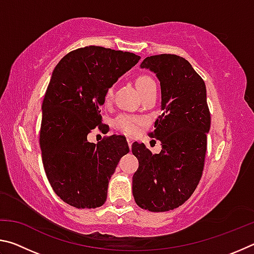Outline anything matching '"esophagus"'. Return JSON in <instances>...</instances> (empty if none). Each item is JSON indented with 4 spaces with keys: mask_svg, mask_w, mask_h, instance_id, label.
Returning <instances> with one entry per match:
<instances>
[{
    "mask_svg": "<svg viewBox=\"0 0 254 254\" xmlns=\"http://www.w3.org/2000/svg\"><path fill=\"white\" fill-rule=\"evenodd\" d=\"M127 141L128 148H130V150H131V148H132V143H133V140L131 139V137H127Z\"/></svg>",
    "mask_w": 254,
    "mask_h": 254,
    "instance_id": "34e87169",
    "label": "esophagus"
}]
</instances>
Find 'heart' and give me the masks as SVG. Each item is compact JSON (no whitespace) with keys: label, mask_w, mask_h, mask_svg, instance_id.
<instances>
[{"label":"heart","mask_w":254,"mask_h":254,"mask_svg":"<svg viewBox=\"0 0 254 254\" xmlns=\"http://www.w3.org/2000/svg\"><path fill=\"white\" fill-rule=\"evenodd\" d=\"M135 86L136 89L139 91L140 95L142 96L143 94L149 92L151 88L156 87V84L154 81L150 78L147 75H139L135 79ZM113 95V88L110 87L105 93V100L109 101L110 98ZM137 124L139 121L135 118H132L130 115H120L115 120V126H117L120 130L127 133V134H133L137 130Z\"/></svg>","instance_id":"b5f03b06"}]
</instances>
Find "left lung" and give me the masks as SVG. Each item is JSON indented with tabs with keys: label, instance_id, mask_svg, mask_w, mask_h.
Listing matches in <instances>:
<instances>
[{
	"label": "left lung",
	"instance_id": "left-lung-1",
	"mask_svg": "<svg viewBox=\"0 0 254 254\" xmlns=\"http://www.w3.org/2000/svg\"><path fill=\"white\" fill-rule=\"evenodd\" d=\"M160 81L161 111L150 135L162 144L152 154L143 143H133L139 168L132 178L136 205L150 212H166L192 195L203 174L210 114L206 86L186 59L157 55L140 65Z\"/></svg>",
	"mask_w": 254,
	"mask_h": 254
}]
</instances>
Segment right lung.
I'll list each match as a JSON object with an SVG mask.
<instances>
[{"label": "right lung", "instance_id": "right-lung-1", "mask_svg": "<svg viewBox=\"0 0 254 254\" xmlns=\"http://www.w3.org/2000/svg\"><path fill=\"white\" fill-rule=\"evenodd\" d=\"M139 60L127 51L88 46L67 54L51 75L41 106L42 163L56 194L76 208L105 203L112 175L128 152L123 135L95 144L87 134L102 123L107 89Z\"/></svg>", "mask_w": 254, "mask_h": 254}]
</instances>
